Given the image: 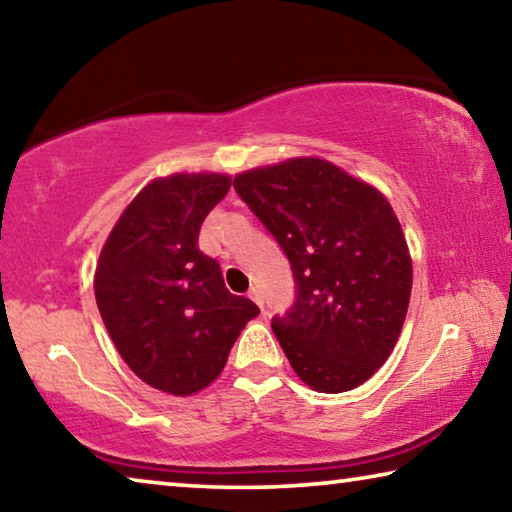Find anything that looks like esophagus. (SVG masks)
Listing matches in <instances>:
<instances>
[{"label":"esophagus","mask_w":512,"mask_h":512,"mask_svg":"<svg viewBox=\"0 0 512 512\" xmlns=\"http://www.w3.org/2000/svg\"><path fill=\"white\" fill-rule=\"evenodd\" d=\"M248 298L250 300H253L255 302V305H259V309H262L264 305H262V296H259V293H257V289H250V293H248Z\"/></svg>","instance_id":"obj_1"}]
</instances>
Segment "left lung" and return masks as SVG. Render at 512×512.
Returning <instances> with one entry per match:
<instances>
[{"mask_svg":"<svg viewBox=\"0 0 512 512\" xmlns=\"http://www.w3.org/2000/svg\"><path fill=\"white\" fill-rule=\"evenodd\" d=\"M235 189L296 277V305L271 325L291 368L318 393L361 386L391 357L411 300V253L388 198L318 155L241 171Z\"/></svg>","mask_w":512,"mask_h":512,"instance_id":"obj_1","label":"left lung"}]
</instances>
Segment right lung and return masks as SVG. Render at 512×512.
<instances>
[{"label": "right lung", "mask_w": 512, "mask_h": 512, "mask_svg": "<svg viewBox=\"0 0 512 512\" xmlns=\"http://www.w3.org/2000/svg\"><path fill=\"white\" fill-rule=\"evenodd\" d=\"M230 173H171L140 189L112 225L94 298L112 343L144 384L187 397L221 375L259 309L225 289L198 232L228 194Z\"/></svg>", "instance_id": "right-lung-1"}]
</instances>
